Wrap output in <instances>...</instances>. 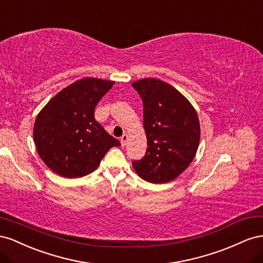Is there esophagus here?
Segmentation results:
<instances>
[{"instance_id": "34e87169", "label": "esophagus", "mask_w": 263, "mask_h": 263, "mask_svg": "<svg viewBox=\"0 0 263 263\" xmlns=\"http://www.w3.org/2000/svg\"><path fill=\"white\" fill-rule=\"evenodd\" d=\"M120 141H121V145L122 146H125V144H126V141H127V134H123V136L121 137V140H120Z\"/></svg>"}]
</instances>
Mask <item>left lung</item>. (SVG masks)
<instances>
[{
  "instance_id": "1",
  "label": "left lung",
  "mask_w": 263,
  "mask_h": 263,
  "mask_svg": "<svg viewBox=\"0 0 263 263\" xmlns=\"http://www.w3.org/2000/svg\"><path fill=\"white\" fill-rule=\"evenodd\" d=\"M143 101V125L147 139L145 155L132 165L144 181H173L190 166L200 139L199 120L192 103L160 79L133 82Z\"/></svg>"
}]
</instances>
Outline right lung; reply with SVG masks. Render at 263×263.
<instances>
[{"instance_id":"obj_1","label":"right lung","mask_w":263,"mask_h":263,"mask_svg":"<svg viewBox=\"0 0 263 263\" xmlns=\"http://www.w3.org/2000/svg\"><path fill=\"white\" fill-rule=\"evenodd\" d=\"M115 81L84 78L64 88L34 123V142L43 162L56 174L82 177L99 166L112 146L121 145L96 121L95 109Z\"/></svg>"}]
</instances>
